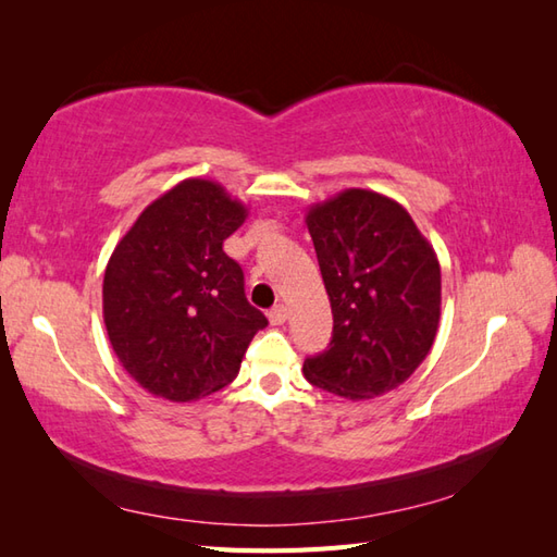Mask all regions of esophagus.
Segmentation results:
<instances>
[{
    "instance_id": "34e87169",
    "label": "esophagus",
    "mask_w": 557,
    "mask_h": 557,
    "mask_svg": "<svg viewBox=\"0 0 557 557\" xmlns=\"http://www.w3.org/2000/svg\"><path fill=\"white\" fill-rule=\"evenodd\" d=\"M268 318H270V323H272V325H282V323L287 321V306H285V304L272 306L270 313H268Z\"/></svg>"
}]
</instances>
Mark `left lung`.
I'll list each match as a JSON object with an SVG mask.
<instances>
[{"instance_id":"8db88e82","label":"left lung","mask_w":557,"mask_h":557,"mask_svg":"<svg viewBox=\"0 0 557 557\" xmlns=\"http://www.w3.org/2000/svg\"><path fill=\"white\" fill-rule=\"evenodd\" d=\"M311 239L333 309L330 347L304 361L311 385L371 399L429 357L441 321V263L397 200L347 188L311 206Z\"/></svg>"}]
</instances>
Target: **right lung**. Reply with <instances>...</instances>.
Instances as JSON below:
<instances>
[{"mask_svg":"<svg viewBox=\"0 0 557 557\" xmlns=\"http://www.w3.org/2000/svg\"><path fill=\"white\" fill-rule=\"evenodd\" d=\"M246 215L218 182L184 180L116 244L102 282L104 327L124 371L150 395L196 401L218 393L268 325L222 248Z\"/></svg>","mask_w":557,"mask_h":557,"instance_id":"1","label":"right lung"}]
</instances>
